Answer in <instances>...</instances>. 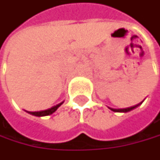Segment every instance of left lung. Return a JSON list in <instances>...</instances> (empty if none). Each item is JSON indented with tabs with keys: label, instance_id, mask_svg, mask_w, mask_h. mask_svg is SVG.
<instances>
[{
	"label": "left lung",
	"instance_id": "1",
	"mask_svg": "<svg viewBox=\"0 0 160 160\" xmlns=\"http://www.w3.org/2000/svg\"><path fill=\"white\" fill-rule=\"evenodd\" d=\"M139 105V104H138ZM138 105H134V106H132V107H129V108H110L112 111H115V112H127V111H130V110H132V108H136Z\"/></svg>",
	"mask_w": 160,
	"mask_h": 160
}]
</instances>
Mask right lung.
Returning <instances> with one entry per match:
<instances>
[{"mask_svg": "<svg viewBox=\"0 0 160 160\" xmlns=\"http://www.w3.org/2000/svg\"><path fill=\"white\" fill-rule=\"evenodd\" d=\"M62 103H63V102H61V103H59V104H58V105H56V106H54V107L52 108H48L46 110H42V111H28V113L31 114V115H34V116H36V117L48 116V115H51V114H52L53 112H55V111L57 110V108H58Z\"/></svg>", "mask_w": 160, "mask_h": 160, "instance_id": "obj_1", "label": "right lung"}]
</instances>
